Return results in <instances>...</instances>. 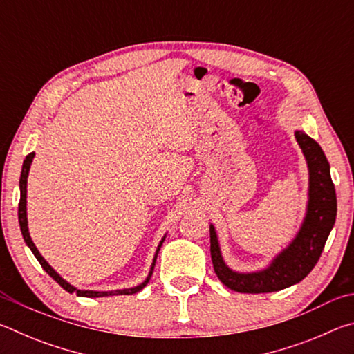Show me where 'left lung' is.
I'll use <instances>...</instances> for the list:
<instances>
[{"mask_svg":"<svg viewBox=\"0 0 354 354\" xmlns=\"http://www.w3.org/2000/svg\"><path fill=\"white\" fill-rule=\"evenodd\" d=\"M295 139L308 165L306 212L295 237L268 262V266L254 272H237L231 268L221 254L215 226L209 225L214 272L227 289L241 293H267L298 284L315 267L334 227L337 200L326 156L319 143L304 131L297 129Z\"/></svg>","mask_w":354,"mask_h":354,"instance_id":"left-lung-1","label":"left lung"}]
</instances>
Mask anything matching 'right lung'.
Returning <instances> with one entry per match:
<instances>
[{
    "label": "right lung",
    "instance_id": "right-lung-1",
    "mask_svg": "<svg viewBox=\"0 0 354 354\" xmlns=\"http://www.w3.org/2000/svg\"><path fill=\"white\" fill-rule=\"evenodd\" d=\"M34 156L35 153H29L26 156V159L23 160V169H21V175H20V203H19V223H20V230H21V234L23 239H25L26 245L29 247V250L32 251V254L37 257V261L40 262V266L44 267V270L50 274V277L56 281V283L64 287L65 290L70 292V293H76L77 297H87V298H100V297H113V295H133V293H137L139 290H142L143 287L148 284V281L151 279V274L154 270V266H156V259H158V254H159V250L162 247V243L165 241L167 234L160 239V242L158 245V248H156V253L153 257V262H151V267H149V272L147 274V278L142 281L140 284H137L134 287H128V289H117V290H84V289H77L73 284H70L67 279H64L61 274H59L55 268H53L50 263L46 262V259L44 256L40 254V251L35 247V243L32 242L31 234H29V227H28V207H26V194H28V176H29V170H31V164L34 160Z\"/></svg>",
    "mask_w": 354,
    "mask_h": 354
}]
</instances>
